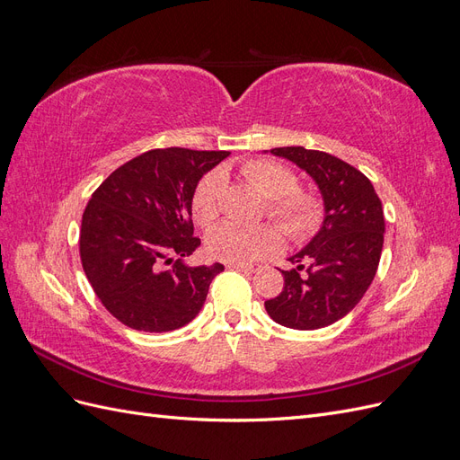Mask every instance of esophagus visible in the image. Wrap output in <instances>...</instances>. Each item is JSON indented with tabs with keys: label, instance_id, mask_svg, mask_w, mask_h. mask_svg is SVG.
I'll return each instance as SVG.
<instances>
[{
	"label": "esophagus",
	"instance_id": "1",
	"mask_svg": "<svg viewBox=\"0 0 460 460\" xmlns=\"http://www.w3.org/2000/svg\"><path fill=\"white\" fill-rule=\"evenodd\" d=\"M228 267L235 269V270H242V272H249V274H255V272L262 270V264H257V262H252V264H228Z\"/></svg>",
	"mask_w": 460,
	"mask_h": 460
}]
</instances>
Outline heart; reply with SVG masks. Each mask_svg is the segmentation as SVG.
Masks as SVG:
<instances>
[{"label":"heart","mask_w":460,"mask_h":460,"mask_svg":"<svg viewBox=\"0 0 460 460\" xmlns=\"http://www.w3.org/2000/svg\"><path fill=\"white\" fill-rule=\"evenodd\" d=\"M242 174L264 198H269V213L280 228L294 240H307L318 230L323 207L309 193L297 191V178L284 164L274 161L247 163ZM225 176L218 171L201 178L191 198V211L199 225H208L218 213V198ZM207 253L228 264H247L270 257L282 247V235L272 226H245L225 220L213 226L205 240Z\"/></svg>","instance_id":"obj_1"}]
</instances>
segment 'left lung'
I'll use <instances>...</instances> for the list:
<instances>
[{
	"mask_svg": "<svg viewBox=\"0 0 460 460\" xmlns=\"http://www.w3.org/2000/svg\"><path fill=\"white\" fill-rule=\"evenodd\" d=\"M270 153L314 180L324 218L311 242L289 257L294 269L282 270V294L264 301V309L286 328H324L363 299L378 270L385 232L382 201L363 172L330 153L301 146Z\"/></svg>",
	"mask_w": 460,
	"mask_h": 460,
	"instance_id": "left-lung-1",
	"label": "left lung"
}]
</instances>
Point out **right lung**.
Listing matches in <instances>:
<instances>
[{
  "instance_id": "add662e5",
  "label": "right lung",
  "mask_w": 460,
  "mask_h": 460,
  "mask_svg": "<svg viewBox=\"0 0 460 460\" xmlns=\"http://www.w3.org/2000/svg\"><path fill=\"white\" fill-rule=\"evenodd\" d=\"M228 151L151 149L111 174L82 217L80 259L95 296L124 326L182 328L201 311L220 262H186L193 238L191 198Z\"/></svg>"
}]
</instances>
